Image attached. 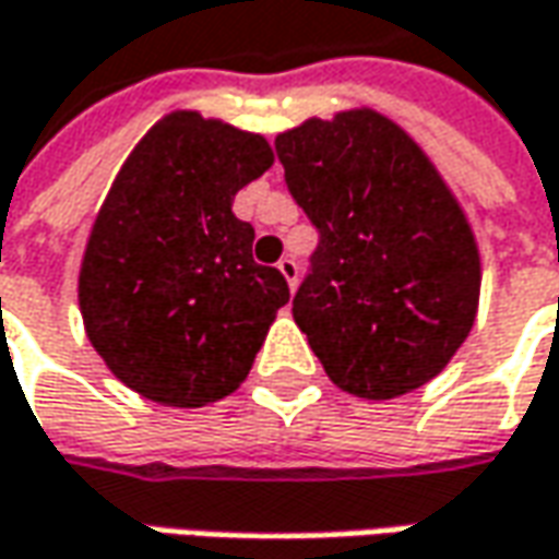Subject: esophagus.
Instances as JSON below:
<instances>
[{
    "label": "esophagus",
    "instance_id": "34e87169",
    "mask_svg": "<svg viewBox=\"0 0 559 559\" xmlns=\"http://www.w3.org/2000/svg\"><path fill=\"white\" fill-rule=\"evenodd\" d=\"M278 272L284 275V281L290 284V290L297 287V278H299V265L297 260H290V257H284V260L278 262Z\"/></svg>",
    "mask_w": 559,
    "mask_h": 559
}]
</instances>
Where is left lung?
<instances>
[{
	"label": "left lung",
	"mask_w": 559,
	"mask_h": 559,
	"mask_svg": "<svg viewBox=\"0 0 559 559\" xmlns=\"http://www.w3.org/2000/svg\"><path fill=\"white\" fill-rule=\"evenodd\" d=\"M318 228L294 321L343 393L386 402L430 383L479 309L467 213L412 135L371 107L309 117L275 139Z\"/></svg>",
	"instance_id": "left-lung-1"
}]
</instances>
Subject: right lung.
I'll return each mask as SVG.
<instances>
[{
	"label": "right lung",
	"mask_w": 559,
	"mask_h": 559,
	"mask_svg": "<svg viewBox=\"0 0 559 559\" xmlns=\"http://www.w3.org/2000/svg\"><path fill=\"white\" fill-rule=\"evenodd\" d=\"M272 164L262 135L198 110L166 114L126 157L88 231L80 312L129 390L201 408L247 380L290 290L253 262L231 203Z\"/></svg>",
	"instance_id": "1"
}]
</instances>
